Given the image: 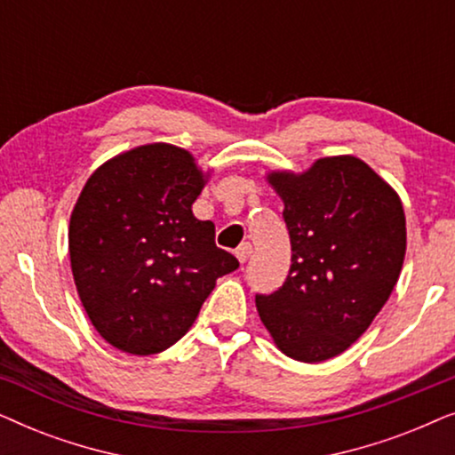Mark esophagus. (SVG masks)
I'll list each match as a JSON object with an SVG mask.
<instances>
[{
	"label": "esophagus",
	"instance_id": "34e87169",
	"mask_svg": "<svg viewBox=\"0 0 455 455\" xmlns=\"http://www.w3.org/2000/svg\"><path fill=\"white\" fill-rule=\"evenodd\" d=\"M251 254H252V244H251V242H244V244H242L238 251H235V257H238V260H240L242 265H244L246 260L251 259Z\"/></svg>",
	"mask_w": 455,
	"mask_h": 455
}]
</instances>
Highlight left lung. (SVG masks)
Returning <instances> with one entry per match:
<instances>
[{"instance_id":"obj_1","label":"left lung","mask_w":455,"mask_h":455,"mask_svg":"<svg viewBox=\"0 0 455 455\" xmlns=\"http://www.w3.org/2000/svg\"><path fill=\"white\" fill-rule=\"evenodd\" d=\"M291 242L288 279L257 310L273 344L300 363L346 352L381 313L406 257L400 195L363 159L271 170Z\"/></svg>"}]
</instances>
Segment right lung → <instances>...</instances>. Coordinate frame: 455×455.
Segmentation results:
<instances>
[{
	"instance_id": "obj_1",
	"label": "right lung",
	"mask_w": 455,
	"mask_h": 455,
	"mask_svg": "<svg viewBox=\"0 0 455 455\" xmlns=\"http://www.w3.org/2000/svg\"><path fill=\"white\" fill-rule=\"evenodd\" d=\"M211 170L170 142L117 153L86 180L68 228L80 302L99 335L136 356L164 352L196 321L217 277L238 269L196 220Z\"/></svg>"
}]
</instances>
